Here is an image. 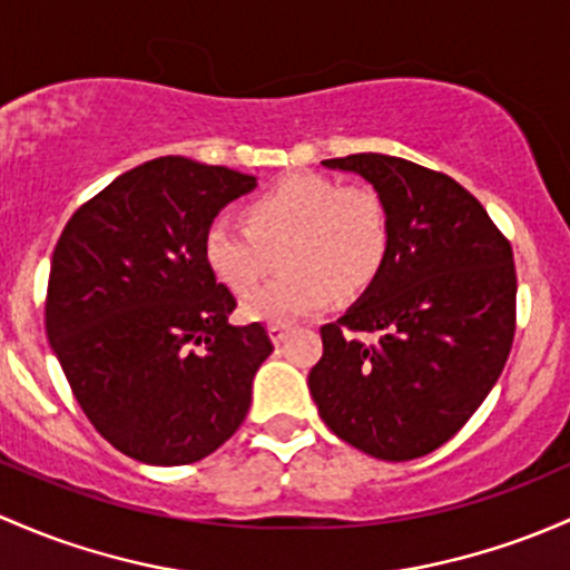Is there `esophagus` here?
<instances>
[{
    "mask_svg": "<svg viewBox=\"0 0 570 570\" xmlns=\"http://www.w3.org/2000/svg\"><path fill=\"white\" fill-rule=\"evenodd\" d=\"M289 331H292L289 325H269V338H273L275 344H281V341H284L286 335H289Z\"/></svg>",
    "mask_w": 570,
    "mask_h": 570,
    "instance_id": "obj_1",
    "label": "esophagus"
}]
</instances>
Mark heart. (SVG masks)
I'll use <instances>...</instances> for the list:
<instances>
[{
	"label": "heart",
	"instance_id": "1",
	"mask_svg": "<svg viewBox=\"0 0 570 570\" xmlns=\"http://www.w3.org/2000/svg\"><path fill=\"white\" fill-rule=\"evenodd\" d=\"M243 219L213 218L202 254L220 286L245 295L267 265V248L281 246L284 275L243 303L245 320L286 325L316 314L335 292L368 289L391 248V215L368 185H341L322 175H289L269 185L243 209Z\"/></svg>",
	"mask_w": 570,
	"mask_h": 570
}]
</instances>
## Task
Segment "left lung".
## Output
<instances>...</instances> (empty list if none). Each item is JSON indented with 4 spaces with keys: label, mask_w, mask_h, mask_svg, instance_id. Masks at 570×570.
<instances>
[{
    "label": "left lung",
    "mask_w": 570,
    "mask_h": 570,
    "mask_svg": "<svg viewBox=\"0 0 570 570\" xmlns=\"http://www.w3.org/2000/svg\"><path fill=\"white\" fill-rule=\"evenodd\" d=\"M322 164L374 185L391 215V248L361 303L322 325L311 395L327 429L357 451L426 456L470 421L511 355V243L442 171L382 153Z\"/></svg>",
    "instance_id": "8db88e82"
}]
</instances>
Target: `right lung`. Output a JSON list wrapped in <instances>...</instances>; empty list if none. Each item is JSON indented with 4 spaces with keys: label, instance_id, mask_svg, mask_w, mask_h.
<instances>
[{
    "label": "right lung",
    "instance_id": "obj_1",
    "mask_svg": "<svg viewBox=\"0 0 570 570\" xmlns=\"http://www.w3.org/2000/svg\"><path fill=\"white\" fill-rule=\"evenodd\" d=\"M256 185L179 155L106 185L65 224L51 256L46 333L98 434L144 464L218 451L273 352L259 322L229 325L235 295L209 273V220Z\"/></svg>",
    "mask_w": 570,
    "mask_h": 570
}]
</instances>
